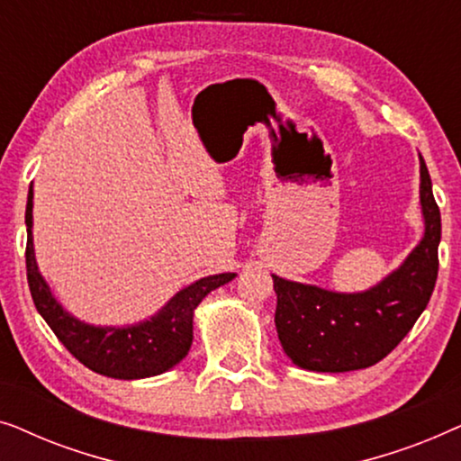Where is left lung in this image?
Masks as SVG:
<instances>
[{"label": "left lung", "instance_id": "1", "mask_svg": "<svg viewBox=\"0 0 461 461\" xmlns=\"http://www.w3.org/2000/svg\"><path fill=\"white\" fill-rule=\"evenodd\" d=\"M420 174L424 239L380 285L336 294L273 275L276 333L298 367L323 374L371 367L399 346L424 312L438 275L440 212L424 159Z\"/></svg>", "mask_w": 461, "mask_h": 461}]
</instances>
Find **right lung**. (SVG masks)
Here are the masks:
<instances>
[{"label": "right lung", "mask_w": 461, "mask_h": 461, "mask_svg": "<svg viewBox=\"0 0 461 461\" xmlns=\"http://www.w3.org/2000/svg\"><path fill=\"white\" fill-rule=\"evenodd\" d=\"M27 281L35 308L65 348L87 369L115 380H138L159 375L186 357L193 344V311L212 289L235 279V273L205 276L182 289L153 319L131 327H92L73 319L50 294L37 270L33 254V188L29 191L27 213Z\"/></svg>", "instance_id": "1"}]
</instances>
